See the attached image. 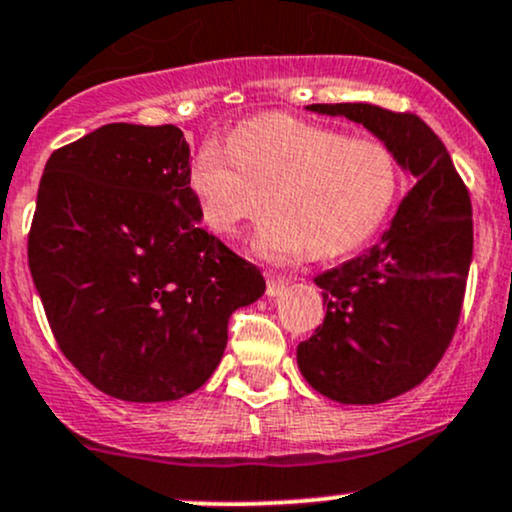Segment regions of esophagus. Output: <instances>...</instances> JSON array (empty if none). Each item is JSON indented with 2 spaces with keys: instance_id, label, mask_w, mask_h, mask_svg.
Listing matches in <instances>:
<instances>
[{
  "instance_id": "1",
  "label": "esophagus",
  "mask_w": 512,
  "mask_h": 512,
  "mask_svg": "<svg viewBox=\"0 0 512 512\" xmlns=\"http://www.w3.org/2000/svg\"><path fill=\"white\" fill-rule=\"evenodd\" d=\"M287 283H290V278L287 275H280V273H268V280H266V292L271 297L280 295V292L285 290Z\"/></svg>"
}]
</instances>
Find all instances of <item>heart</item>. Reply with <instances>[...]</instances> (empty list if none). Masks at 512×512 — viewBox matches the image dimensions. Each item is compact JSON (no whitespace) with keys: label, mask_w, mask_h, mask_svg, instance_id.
<instances>
[{"label":"heart","mask_w":512,"mask_h":512,"mask_svg":"<svg viewBox=\"0 0 512 512\" xmlns=\"http://www.w3.org/2000/svg\"><path fill=\"white\" fill-rule=\"evenodd\" d=\"M200 220L222 237L273 212L254 249L287 261L304 249L317 258L348 254L384 225L399 193V162L387 145L295 118H256L208 142L191 166Z\"/></svg>","instance_id":"obj_1"}]
</instances>
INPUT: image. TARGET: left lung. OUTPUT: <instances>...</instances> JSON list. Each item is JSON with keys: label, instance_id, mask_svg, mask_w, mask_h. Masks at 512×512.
Segmentation results:
<instances>
[{"label": "left lung", "instance_id": "1", "mask_svg": "<svg viewBox=\"0 0 512 512\" xmlns=\"http://www.w3.org/2000/svg\"><path fill=\"white\" fill-rule=\"evenodd\" d=\"M346 116L416 176L372 249L314 278L326 314L297 346L304 380L341 404H382L418 387L450 346L472 263V200L445 145L411 111L312 103Z\"/></svg>", "mask_w": 512, "mask_h": 512}]
</instances>
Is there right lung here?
<instances>
[{
    "mask_svg": "<svg viewBox=\"0 0 512 512\" xmlns=\"http://www.w3.org/2000/svg\"><path fill=\"white\" fill-rule=\"evenodd\" d=\"M28 268L65 358L123 401H171L220 365L227 321L256 302L254 263L200 227L176 125L111 123L55 149Z\"/></svg>",
    "mask_w": 512,
    "mask_h": 512,
    "instance_id": "add662e5",
    "label": "right lung"
}]
</instances>
